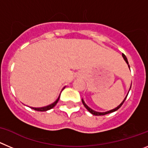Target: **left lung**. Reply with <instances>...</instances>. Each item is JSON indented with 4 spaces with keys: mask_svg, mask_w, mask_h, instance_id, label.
<instances>
[{
    "mask_svg": "<svg viewBox=\"0 0 148 148\" xmlns=\"http://www.w3.org/2000/svg\"><path fill=\"white\" fill-rule=\"evenodd\" d=\"M122 56H123V58H124V59H125V61H126V63H127V64L128 66H129V68H130V65H129V64H128V61H127V57H126V56H125V55H124V54H122ZM130 87H131V86H130ZM129 91H130V90H129ZM128 93H129V92H128ZM128 93H127V95H128ZM127 95H126V97H125V99H124V100H123L122 102H121V104H120L119 105L118 107H117V108H115V109L107 111V112H103V113H101V112H96V111L93 110H92V109H91V108H89L88 106H87V104H86L85 103H84V101L83 99H82V103H83L84 106V107H85L86 109H87V110H88L90 113H92V115H95V116H104V115L108 114V113H113V112H115V111H116V110H117L119 109V108H121V105H122V104H123V103L125 102V99H127Z\"/></svg>",
    "mask_w": 148,
    "mask_h": 148,
    "instance_id": "obj_1",
    "label": "left lung"
}]
</instances>
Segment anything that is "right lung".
Returning a JSON list of instances; mask_svg holds the SVG:
<instances>
[{
	"instance_id": "add662e5",
	"label": "right lung",
	"mask_w": 148,
	"mask_h": 148,
	"mask_svg": "<svg viewBox=\"0 0 148 148\" xmlns=\"http://www.w3.org/2000/svg\"><path fill=\"white\" fill-rule=\"evenodd\" d=\"M59 98H60V95L58 96V98L57 99V100L55 101V102H53V104H49V105L48 106H46V107H43V108H31L32 109L35 110H37V111H41V112H44V111H47V110H49L52 109V108H53L55 107V106L56 105V104L58 103V100H59Z\"/></svg>"
}]
</instances>
